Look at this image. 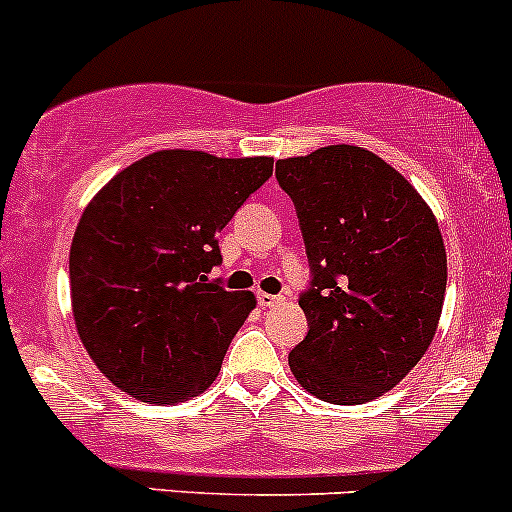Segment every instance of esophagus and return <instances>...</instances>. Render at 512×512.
Instances as JSON below:
<instances>
[{"instance_id":"esophagus-1","label":"esophagus","mask_w":512,"mask_h":512,"mask_svg":"<svg viewBox=\"0 0 512 512\" xmlns=\"http://www.w3.org/2000/svg\"><path fill=\"white\" fill-rule=\"evenodd\" d=\"M258 305H263V308H271V305H278L283 300V295H271V293H258L256 295Z\"/></svg>"}]
</instances>
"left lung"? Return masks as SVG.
I'll list each match as a JSON object with an SVG mask.
<instances>
[{"label": "left lung", "instance_id": "1", "mask_svg": "<svg viewBox=\"0 0 512 512\" xmlns=\"http://www.w3.org/2000/svg\"><path fill=\"white\" fill-rule=\"evenodd\" d=\"M276 179L310 266L298 298L308 335L288 365L325 402H370L434 340L446 293L439 224L407 179L355 145L278 160Z\"/></svg>", "mask_w": 512, "mask_h": 512}]
</instances>
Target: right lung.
Returning <instances> with one entry per match:
<instances>
[{"label": "right lung", "mask_w": 512, "mask_h": 512, "mask_svg": "<svg viewBox=\"0 0 512 512\" xmlns=\"http://www.w3.org/2000/svg\"><path fill=\"white\" fill-rule=\"evenodd\" d=\"M273 175L271 157L162 150L115 175L78 221L73 318L96 367L130 397L179 404L217 379L256 305L209 273L217 234Z\"/></svg>", "instance_id": "obj_1"}]
</instances>
